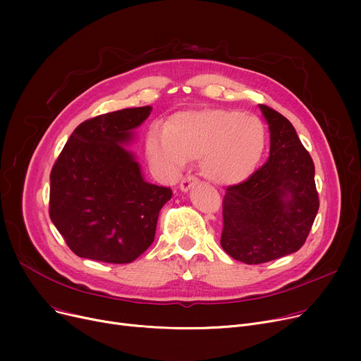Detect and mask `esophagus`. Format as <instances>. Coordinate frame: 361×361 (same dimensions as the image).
<instances>
[{"instance_id": "esophagus-1", "label": "esophagus", "mask_w": 361, "mask_h": 361, "mask_svg": "<svg viewBox=\"0 0 361 361\" xmlns=\"http://www.w3.org/2000/svg\"><path fill=\"white\" fill-rule=\"evenodd\" d=\"M197 183H199V180H197L196 177H193V176L184 177V178L181 180V183H180L181 192H188V190H190V188H192L195 184H197Z\"/></svg>"}]
</instances>
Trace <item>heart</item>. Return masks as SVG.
<instances>
[{"label":"heart","instance_id":"obj_1","mask_svg":"<svg viewBox=\"0 0 361 361\" xmlns=\"http://www.w3.org/2000/svg\"><path fill=\"white\" fill-rule=\"evenodd\" d=\"M264 143L267 133L259 118L225 109L180 112L166 128L154 127L147 135L150 158L168 173H178L187 159L200 158L203 176L216 184L247 177Z\"/></svg>","mask_w":361,"mask_h":361}]
</instances>
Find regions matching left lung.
Masks as SVG:
<instances>
[{
    "instance_id": "left-lung-1",
    "label": "left lung",
    "mask_w": 361,
    "mask_h": 361,
    "mask_svg": "<svg viewBox=\"0 0 361 361\" xmlns=\"http://www.w3.org/2000/svg\"><path fill=\"white\" fill-rule=\"evenodd\" d=\"M259 108L269 124V158L247 180L226 187L222 200L221 245L247 264L301 249L319 211L310 154L286 117L271 106Z\"/></svg>"
}]
</instances>
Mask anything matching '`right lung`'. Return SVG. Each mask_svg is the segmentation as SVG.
Here are the masks:
<instances>
[{"label":"right lung","instance_id":"1","mask_svg":"<svg viewBox=\"0 0 361 361\" xmlns=\"http://www.w3.org/2000/svg\"><path fill=\"white\" fill-rule=\"evenodd\" d=\"M150 106L126 108L83 121L51 171L49 216L70 250L105 263H130L154 243L169 187L145 181L124 146Z\"/></svg>","mask_w":361,"mask_h":361}]
</instances>
